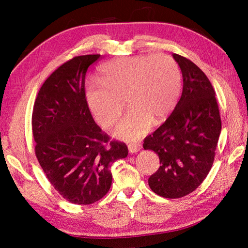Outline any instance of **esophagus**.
Returning <instances> with one entry per match:
<instances>
[{
	"label": "esophagus",
	"instance_id": "1",
	"mask_svg": "<svg viewBox=\"0 0 248 248\" xmlns=\"http://www.w3.org/2000/svg\"><path fill=\"white\" fill-rule=\"evenodd\" d=\"M141 148V145L140 144H130L129 145V152L130 154H136V152H139Z\"/></svg>",
	"mask_w": 248,
	"mask_h": 248
}]
</instances>
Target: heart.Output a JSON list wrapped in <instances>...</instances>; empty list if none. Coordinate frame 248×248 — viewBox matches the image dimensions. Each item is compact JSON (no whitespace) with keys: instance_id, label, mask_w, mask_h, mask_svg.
Wrapping results in <instances>:
<instances>
[{"instance_id":"1","label":"heart","mask_w":248,"mask_h":248,"mask_svg":"<svg viewBox=\"0 0 248 248\" xmlns=\"http://www.w3.org/2000/svg\"><path fill=\"white\" fill-rule=\"evenodd\" d=\"M100 75L101 82L86 83V103L94 120L109 128L127 101L131 110L114 130L120 140H139L148 132L151 124L164 121L180 96V70L165 54L117 57L105 62Z\"/></svg>"}]
</instances>
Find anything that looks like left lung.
<instances>
[{
    "mask_svg": "<svg viewBox=\"0 0 248 248\" xmlns=\"http://www.w3.org/2000/svg\"><path fill=\"white\" fill-rule=\"evenodd\" d=\"M172 57L182 72L181 97L143 146L160 159L159 170L148 179L150 188L162 197L180 198L195 191L211 170L222 121L207 76L186 57Z\"/></svg>",
    "mask_w": 248,
    "mask_h": 248,
    "instance_id": "obj_1",
    "label": "left lung"
}]
</instances>
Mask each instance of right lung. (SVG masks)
Masks as SVG:
<instances>
[{
    "mask_svg": "<svg viewBox=\"0 0 248 248\" xmlns=\"http://www.w3.org/2000/svg\"><path fill=\"white\" fill-rule=\"evenodd\" d=\"M100 54L76 56L46 78L31 115L35 154L50 183L68 202L91 204L112 184L109 167L128 155L94 123L85 99V76Z\"/></svg>",
    "mask_w": 248,
    "mask_h": 248,
    "instance_id": "obj_1",
    "label": "right lung"
}]
</instances>
